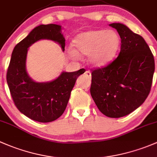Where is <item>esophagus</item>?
I'll list each match as a JSON object with an SVG mask.
<instances>
[{"mask_svg": "<svg viewBox=\"0 0 157 157\" xmlns=\"http://www.w3.org/2000/svg\"><path fill=\"white\" fill-rule=\"evenodd\" d=\"M85 75H86V76L88 77V78H90V76H91V73H90V72L89 70L85 71Z\"/></svg>", "mask_w": 157, "mask_h": 157, "instance_id": "1", "label": "esophagus"}]
</instances>
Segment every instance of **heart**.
Listing matches in <instances>:
<instances>
[{
  "label": "heart",
  "instance_id": "b5f03b06",
  "mask_svg": "<svg viewBox=\"0 0 157 157\" xmlns=\"http://www.w3.org/2000/svg\"><path fill=\"white\" fill-rule=\"evenodd\" d=\"M120 45V38L114 30H90L78 34L73 40V46L78 54L88 55L90 63L97 67L109 63L116 56ZM71 56L76 57L75 51Z\"/></svg>",
  "mask_w": 157,
  "mask_h": 157
}]
</instances>
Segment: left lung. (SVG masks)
I'll return each instance as SVG.
<instances>
[{
    "mask_svg": "<svg viewBox=\"0 0 157 157\" xmlns=\"http://www.w3.org/2000/svg\"><path fill=\"white\" fill-rule=\"evenodd\" d=\"M121 38L119 56L106 67L91 69L90 94L99 110L110 118L133 112L151 91L155 70L146 41L121 23L109 24Z\"/></svg>",
    "mask_w": 157,
    "mask_h": 157,
    "instance_id": "left-lung-1",
    "label": "left lung"
}]
</instances>
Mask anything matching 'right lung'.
Returning a JSON list of instances; mask_svg holds the SVG:
<instances>
[{
  "mask_svg": "<svg viewBox=\"0 0 157 157\" xmlns=\"http://www.w3.org/2000/svg\"><path fill=\"white\" fill-rule=\"evenodd\" d=\"M60 25H41L34 29L13 51L6 72V82L17 109L32 120L50 122L57 119L65 111L76 79L85 72L81 69L63 72L50 82H35L28 75L25 60L29 47L41 39H49L65 48V38Z\"/></svg>",
  "mask_w": 157,
  "mask_h": 157,
  "instance_id": "obj_1",
  "label": "right lung"
}]
</instances>
